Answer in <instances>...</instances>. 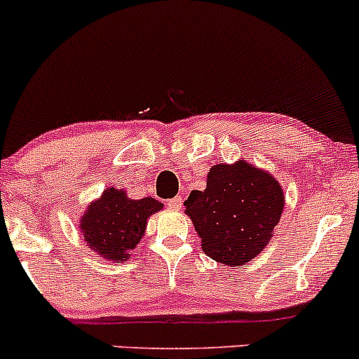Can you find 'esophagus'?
<instances>
[{
	"label": "esophagus",
	"instance_id": "obj_1",
	"mask_svg": "<svg viewBox=\"0 0 359 359\" xmlns=\"http://www.w3.org/2000/svg\"><path fill=\"white\" fill-rule=\"evenodd\" d=\"M181 205H183V201H181L180 196H175V198L168 200V207L171 208V210H180Z\"/></svg>",
	"mask_w": 359,
	"mask_h": 359
}]
</instances>
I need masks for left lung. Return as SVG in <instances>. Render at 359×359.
<instances>
[{"label":"left lung","instance_id":"1","mask_svg":"<svg viewBox=\"0 0 359 359\" xmlns=\"http://www.w3.org/2000/svg\"><path fill=\"white\" fill-rule=\"evenodd\" d=\"M184 207L205 255L217 263L241 266L268 245L285 196L269 172L237 161L210 168L207 188L193 190Z\"/></svg>","mask_w":359,"mask_h":359}]
</instances>
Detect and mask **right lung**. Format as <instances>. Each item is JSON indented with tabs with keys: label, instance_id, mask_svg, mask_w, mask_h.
I'll list each match as a JSON object with an SVG mask.
<instances>
[{
	"label": "right lung",
	"instance_id": "right-lung-1",
	"mask_svg": "<svg viewBox=\"0 0 359 359\" xmlns=\"http://www.w3.org/2000/svg\"><path fill=\"white\" fill-rule=\"evenodd\" d=\"M163 203L152 196L128 198L126 190L107 188L102 198L84 212L79 229L86 245L107 261H127L146 232L147 219L159 212Z\"/></svg>",
	"mask_w": 359,
	"mask_h": 359
}]
</instances>
